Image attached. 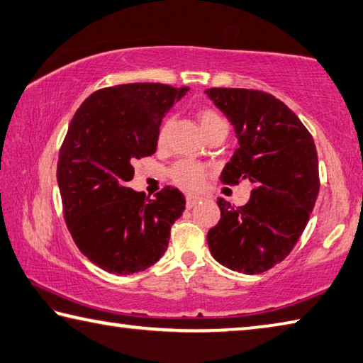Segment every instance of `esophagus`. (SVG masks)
Wrapping results in <instances>:
<instances>
[{"label": "esophagus", "mask_w": 363, "mask_h": 363, "mask_svg": "<svg viewBox=\"0 0 363 363\" xmlns=\"http://www.w3.org/2000/svg\"><path fill=\"white\" fill-rule=\"evenodd\" d=\"M186 200H187V208H194L196 203H200L203 200V196L195 195V194H187Z\"/></svg>", "instance_id": "1"}]
</instances>
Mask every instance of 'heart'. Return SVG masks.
I'll return each mask as SVG.
<instances>
[{
    "label": "heart",
    "instance_id": "obj_1",
    "mask_svg": "<svg viewBox=\"0 0 363 363\" xmlns=\"http://www.w3.org/2000/svg\"><path fill=\"white\" fill-rule=\"evenodd\" d=\"M196 117H199V122L201 125V130L206 133L209 128L216 127V125H222L225 123V121L216 113L213 109H200L199 113H196ZM168 130H169V122H163L162 127L159 130V138H157V143H159V146H163L164 143H167V138H168ZM171 177H173V181L177 184V186H181L184 189H189V190H195L201 187V184L204 181V176H206V168L203 167L201 163L199 162H194V160H181L177 162L173 168L169 171Z\"/></svg>",
    "mask_w": 363,
    "mask_h": 363
}]
</instances>
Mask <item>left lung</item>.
Instances as JSON below:
<instances>
[{
    "label": "left lung",
    "mask_w": 363,
    "mask_h": 363,
    "mask_svg": "<svg viewBox=\"0 0 363 363\" xmlns=\"http://www.w3.org/2000/svg\"><path fill=\"white\" fill-rule=\"evenodd\" d=\"M232 122L238 149L220 181L252 184L245 206L217 200L220 220L208 232V246L220 265L259 274L291 254L319 194V162L305 125L278 98L260 90L208 89Z\"/></svg>",
    "instance_id": "left-lung-1"
}]
</instances>
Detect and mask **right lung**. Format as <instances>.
I'll return each mask as SVG.
<instances>
[{"label": "right lung", "instance_id": "obj_1", "mask_svg": "<svg viewBox=\"0 0 363 363\" xmlns=\"http://www.w3.org/2000/svg\"><path fill=\"white\" fill-rule=\"evenodd\" d=\"M187 91L122 84L96 90L72 117L57 163L63 216L79 250L104 272L133 274L159 262L186 209L174 187L150 200L127 184L133 162L157 150L163 116Z\"/></svg>", "mask_w": 363, "mask_h": 363}]
</instances>
